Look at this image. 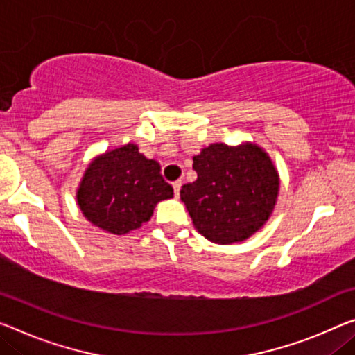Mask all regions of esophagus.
<instances>
[{
  "label": "esophagus",
  "instance_id": "1",
  "mask_svg": "<svg viewBox=\"0 0 355 355\" xmlns=\"http://www.w3.org/2000/svg\"><path fill=\"white\" fill-rule=\"evenodd\" d=\"M181 187H182V182H181V181H176V182H173L174 195H176V196H179V192H181Z\"/></svg>",
  "mask_w": 355,
  "mask_h": 355
}]
</instances>
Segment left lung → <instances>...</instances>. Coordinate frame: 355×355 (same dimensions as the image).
<instances>
[{
    "label": "left lung",
    "mask_w": 355,
    "mask_h": 355,
    "mask_svg": "<svg viewBox=\"0 0 355 355\" xmlns=\"http://www.w3.org/2000/svg\"><path fill=\"white\" fill-rule=\"evenodd\" d=\"M193 170L198 178L182 185L181 200L209 241H244L268 220L279 178L259 146L211 144L193 157Z\"/></svg>",
    "instance_id": "obj_1"
}]
</instances>
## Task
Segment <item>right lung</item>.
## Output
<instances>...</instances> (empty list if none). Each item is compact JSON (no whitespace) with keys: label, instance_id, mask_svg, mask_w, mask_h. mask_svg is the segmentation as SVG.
Returning <instances> with one entry per match:
<instances>
[{"label":"right lung","instance_id":"1","mask_svg":"<svg viewBox=\"0 0 355 355\" xmlns=\"http://www.w3.org/2000/svg\"><path fill=\"white\" fill-rule=\"evenodd\" d=\"M173 187L155 160L127 144L90 163L78 190L80 211L94 225L114 234L136 230L150 219L155 205L171 198Z\"/></svg>","mask_w":355,"mask_h":355}]
</instances>
